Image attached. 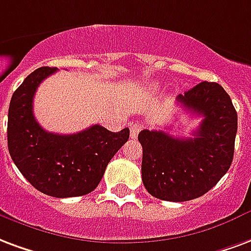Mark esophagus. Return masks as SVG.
<instances>
[{
    "mask_svg": "<svg viewBox=\"0 0 251 251\" xmlns=\"http://www.w3.org/2000/svg\"><path fill=\"white\" fill-rule=\"evenodd\" d=\"M142 129V126L140 124H130V137L131 138H137V135Z\"/></svg>",
    "mask_w": 251,
    "mask_h": 251,
    "instance_id": "esophagus-1",
    "label": "esophagus"
}]
</instances>
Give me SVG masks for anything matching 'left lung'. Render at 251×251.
Instances as JSON below:
<instances>
[{"instance_id":"1","label":"left lung","mask_w":251,"mask_h":251,"mask_svg":"<svg viewBox=\"0 0 251 251\" xmlns=\"http://www.w3.org/2000/svg\"><path fill=\"white\" fill-rule=\"evenodd\" d=\"M183 110L202 117L193 138L165 130H142V182L155 198L190 201L214 187L229 170L234 155L237 111L220 83L203 82L179 94Z\"/></svg>"}]
</instances>
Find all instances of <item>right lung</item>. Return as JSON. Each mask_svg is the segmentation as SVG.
<instances>
[{"label": "right lung", "instance_id": "1", "mask_svg": "<svg viewBox=\"0 0 251 251\" xmlns=\"http://www.w3.org/2000/svg\"><path fill=\"white\" fill-rule=\"evenodd\" d=\"M55 68H38L13 93L7 114V148L24 177L44 194L57 198L93 192L107 163L129 140V129L118 133L93 125L75 134L42 129L33 114L37 88Z\"/></svg>", "mask_w": 251, "mask_h": 251}]
</instances>
